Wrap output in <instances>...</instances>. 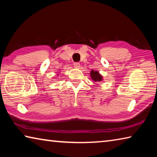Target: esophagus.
<instances>
[{"mask_svg":"<svg viewBox=\"0 0 157 157\" xmlns=\"http://www.w3.org/2000/svg\"><path fill=\"white\" fill-rule=\"evenodd\" d=\"M73 66L75 68H79V66H80V63L79 62H75L73 63Z\"/></svg>","mask_w":157,"mask_h":157,"instance_id":"obj_1","label":"esophagus"}]
</instances>
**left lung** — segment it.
<instances>
[{"instance_id": "obj_1", "label": "left lung", "mask_w": 157, "mask_h": 157, "mask_svg": "<svg viewBox=\"0 0 157 157\" xmlns=\"http://www.w3.org/2000/svg\"><path fill=\"white\" fill-rule=\"evenodd\" d=\"M91 78L94 79V81L100 82L102 80V76L100 75L98 71H92L91 73Z\"/></svg>"}]
</instances>
